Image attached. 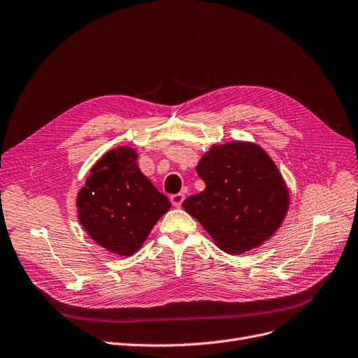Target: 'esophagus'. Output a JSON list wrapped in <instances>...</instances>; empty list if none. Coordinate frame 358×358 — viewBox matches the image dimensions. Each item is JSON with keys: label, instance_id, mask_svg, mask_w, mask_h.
Listing matches in <instances>:
<instances>
[{"label": "esophagus", "instance_id": "1", "mask_svg": "<svg viewBox=\"0 0 358 358\" xmlns=\"http://www.w3.org/2000/svg\"><path fill=\"white\" fill-rule=\"evenodd\" d=\"M169 200H171V203H173L176 208H180V206H181V203H182V200H184V194H182V193L171 194Z\"/></svg>", "mask_w": 358, "mask_h": 358}]
</instances>
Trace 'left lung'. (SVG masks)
Here are the masks:
<instances>
[{
	"mask_svg": "<svg viewBox=\"0 0 358 358\" xmlns=\"http://www.w3.org/2000/svg\"><path fill=\"white\" fill-rule=\"evenodd\" d=\"M206 189L182 201L221 250L240 255L268 240L284 221L288 190L266 152L253 143L213 146L197 168Z\"/></svg>",
	"mask_w": 358,
	"mask_h": 358,
	"instance_id": "left-lung-1",
	"label": "left lung"
}]
</instances>
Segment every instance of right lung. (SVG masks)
<instances>
[{"label":"right lung","mask_w":358,"mask_h":358,"mask_svg":"<svg viewBox=\"0 0 358 358\" xmlns=\"http://www.w3.org/2000/svg\"><path fill=\"white\" fill-rule=\"evenodd\" d=\"M130 148L105 153L77 196L79 220L99 245L118 256L136 253L171 208L165 194L141 173Z\"/></svg>","instance_id":"right-lung-1"}]
</instances>
